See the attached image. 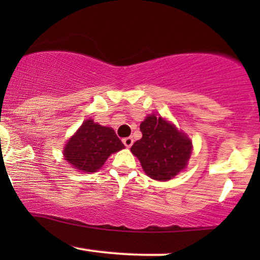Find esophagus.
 <instances>
[{"instance_id":"34e87169","label":"esophagus","mask_w":260,"mask_h":260,"mask_svg":"<svg viewBox=\"0 0 260 260\" xmlns=\"http://www.w3.org/2000/svg\"><path fill=\"white\" fill-rule=\"evenodd\" d=\"M122 142H123L124 147L131 148V147H132V144H133V138H132V137H127V138H123Z\"/></svg>"}]
</instances>
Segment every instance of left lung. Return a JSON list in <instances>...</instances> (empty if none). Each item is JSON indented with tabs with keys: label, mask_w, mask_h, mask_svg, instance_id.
<instances>
[{
	"label": "left lung",
	"mask_w": 260,
	"mask_h": 260,
	"mask_svg": "<svg viewBox=\"0 0 260 260\" xmlns=\"http://www.w3.org/2000/svg\"><path fill=\"white\" fill-rule=\"evenodd\" d=\"M142 138L131 148L149 177L169 181L186 169L192 140L161 116L149 115L140 123Z\"/></svg>",
	"instance_id": "8db88e82"
}]
</instances>
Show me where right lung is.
Here are the masks:
<instances>
[{
	"instance_id": "1",
	"label": "right lung",
	"mask_w": 260,
	"mask_h": 260,
	"mask_svg": "<svg viewBox=\"0 0 260 260\" xmlns=\"http://www.w3.org/2000/svg\"><path fill=\"white\" fill-rule=\"evenodd\" d=\"M123 148V143L112 128L101 126L92 120H85L64 145L63 155L73 169L83 172H96L110 155Z\"/></svg>"
}]
</instances>
